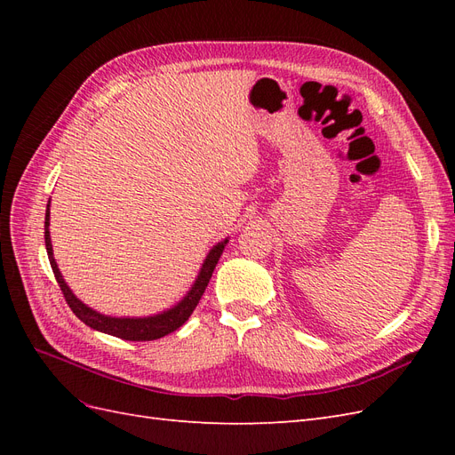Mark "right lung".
I'll return each instance as SVG.
<instances>
[{
	"mask_svg": "<svg viewBox=\"0 0 455 455\" xmlns=\"http://www.w3.org/2000/svg\"><path fill=\"white\" fill-rule=\"evenodd\" d=\"M51 201L47 204L45 211V246H47V256L51 261V267L54 277H57V283L60 286V291L68 301V306L76 313V316L79 321H84L87 326H91L92 330H99V332L116 336L121 339H129V341H151V339H159L163 336H167L171 332H174L176 328H180L188 319L189 315L194 313V309L197 307L199 299L204 292L206 284H209L212 271L218 264L220 256H222L226 244L229 239H224L216 243L212 249L206 254V258L203 259V266L197 273V279L191 284L189 291L186 292V296L174 304L171 309L161 311L157 315H149V316H109L104 313L94 311L92 307L85 306L72 291L70 286L66 284L62 273L57 266V259L52 256V244H51V231H49V220H51Z\"/></svg>",
	"mask_w": 455,
	"mask_h": 455,
	"instance_id": "right-lung-1",
	"label": "right lung"
}]
</instances>
